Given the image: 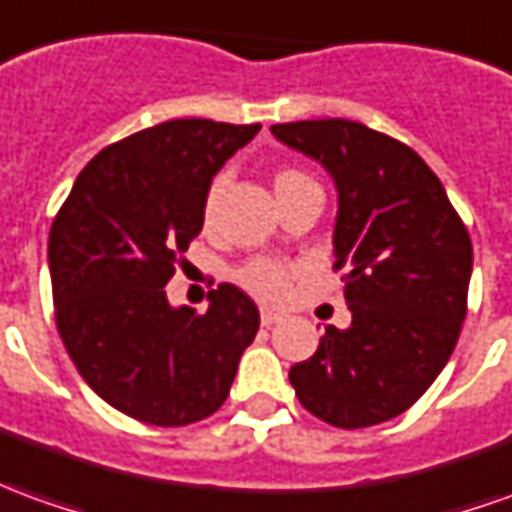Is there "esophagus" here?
<instances>
[{
    "label": "esophagus",
    "instance_id": "1",
    "mask_svg": "<svg viewBox=\"0 0 512 512\" xmlns=\"http://www.w3.org/2000/svg\"><path fill=\"white\" fill-rule=\"evenodd\" d=\"M277 321H282V313L271 310V307H260V324H263V327H274Z\"/></svg>",
    "mask_w": 512,
    "mask_h": 512
}]
</instances>
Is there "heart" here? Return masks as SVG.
<instances>
[{"instance_id": "heart-1", "label": "heart", "mask_w": 512, "mask_h": 512, "mask_svg": "<svg viewBox=\"0 0 512 512\" xmlns=\"http://www.w3.org/2000/svg\"><path fill=\"white\" fill-rule=\"evenodd\" d=\"M299 180H310L305 177L302 171H280L277 174V180H274V188H280V185H288V182H299ZM221 191V182H213V188L207 191L205 199V213L210 216L213 213V207H216V199H219ZM238 282L244 285L246 291L255 293L257 299H268V302H277L285 296L288 291V268L280 266V263H274V260H255V263H249L238 271Z\"/></svg>"}]
</instances>
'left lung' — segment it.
<instances>
[{
	"mask_svg": "<svg viewBox=\"0 0 512 512\" xmlns=\"http://www.w3.org/2000/svg\"><path fill=\"white\" fill-rule=\"evenodd\" d=\"M271 135L327 171L338 194L335 268L346 330L288 371L299 402L341 430L405 413L441 374L466 318L474 252L441 180L410 146L366 124H274Z\"/></svg>",
	"mask_w": 512,
	"mask_h": 512,
	"instance_id": "obj_1",
	"label": "left lung"
}]
</instances>
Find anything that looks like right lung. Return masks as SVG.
Wrapping results in <instances>:
<instances>
[{
  "mask_svg": "<svg viewBox=\"0 0 512 512\" xmlns=\"http://www.w3.org/2000/svg\"><path fill=\"white\" fill-rule=\"evenodd\" d=\"M260 124L174 119L107 146L80 171L49 232L57 332L107 405L155 427L216 413L260 327L221 282L207 310L174 307L166 282L202 232L213 177Z\"/></svg>",
  "mask_w": 512,
  "mask_h": 512,
  "instance_id": "right-lung-1",
  "label": "right lung"
}]
</instances>
